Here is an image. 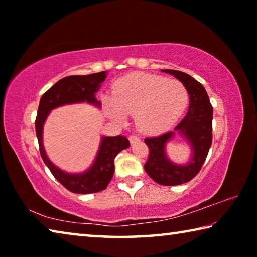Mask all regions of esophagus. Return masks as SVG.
I'll return each instance as SVG.
<instances>
[{
	"instance_id": "34e87169",
	"label": "esophagus",
	"mask_w": 257,
	"mask_h": 257,
	"mask_svg": "<svg viewBox=\"0 0 257 257\" xmlns=\"http://www.w3.org/2000/svg\"><path fill=\"white\" fill-rule=\"evenodd\" d=\"M129 139H130V142H132V143H135V142L139 141V137L137 136V135H130Z\"/></svg>"
}]
</instances>
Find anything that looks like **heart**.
Here are the masks:
<instances>
[{
  "label": "heart",
  "mask_w": 257,
  "mask_h": 257,
  "mask_svg": "<svg viewBox=\"0 0 257 257\" xmlns=\"http://www.w3.org/2000/svg\"><path fill=\"white\" fill-rule=\"evenodd\" d=\"M188 102L182 82L163 77L134 73L124 77L104 102L111 118L123 121L136 113L137 127L145 133H158L177 119Z\"/></svg>",
  "instance_id": "1"
}]
</instances>
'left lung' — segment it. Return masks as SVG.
Segmentation results:
<instances>
[{
	"label": "left lung",
	"instance_id": "obj_1",
	"mask_svg": "<svg viewBox=\"0 0 257 257\" xmlns=\"http://www.w3.org/2000/svg\"><path fill=\"white\" fill-rule=\"evenodd\" d=\"M175 76L181 81L189 94V107L186 115L175 131L179 132L190 142L193 155L185 166L172 164L165 154V144L174 136L169 132L160 136L145 138L150 154L144 169L155 182L163 186H177L190 181L201 170L212 145L213 107L210 98L201 82L178 70H161Z\"/></svg>",
	"mask_w": 257,
	"mask_h": 257
}]
</instances>
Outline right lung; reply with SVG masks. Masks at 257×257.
I'll list each match as a JSON object with an SVG mask.
<instances>
[{
    "label": "right lung",
    "instance_id": "1",
    "mask_svg": "<svg viewBox=\"0 0 257 257\" xmlns=\"http://www.w3.org/2000/svg\"><path fill=\"white\" fill-rule=\"evenodd\" d=\"M106 72H97L86 76H69L59 80L43 94L38 106L35 128L40 145L41 156L50 171L61 185L75 194H92L104 190L114 173V159L122 150L128 149L130 143L125 136H103L96 159L88 170L82 173H68L51 162L43 146V125L53 108L66 104L87 102L101 106L95 94L105 80Z\"/></svg>",
    "mask_w": 257,
    "mask_h": 257
}]
</instances>
